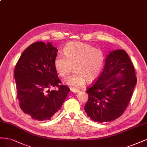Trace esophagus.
<instances>
[{
	"label": "esophagus",
	"instance_id": "esophagus-1",
	"mask_svg": "<svg viewBox=\"0 0 147 147\" xmlns=\"http://www.w3.org/2000/svg\"><path fill=\"white\" fill-rule=\"evenodd\" d=\"M71 91L73 93H78L79 92V90L76 89V88H71Z\"/></svg>",
	"mask_w": 147,
	"mask_h": 147
}]
</instances>
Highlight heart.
Instances as JSON below:
<instances>
[{"label": "heart", "mask_w": 147, "mask_h": 147, "mask_svg": "<svg viewBox=\"0 0 147 147\" xmlns=\"http://www.w3.org/2000/svg\"><path fill=\"white\" fill-rule=\"evenodd\" d=\"M104 55L99 49L80 42H69L65 46L63 54H59L54 59V67L60 77L65 78L74 72L65 80L73 87H79L95 79L101 72Z\"/></svg>", "instance_id": "1"}]
</instances>
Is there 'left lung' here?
Masks as SVG:
<instances>
[{
    "instance_id": "8db88e82",
    "label": "left lung",
    "mask_w": 147,
    "mask_h": 147,
    "mask_svg": "<svg viewBox=\"0 0 147 147\" xmlns=\"http://www.w3.org/2000/svg\"><path fill=\"white\" fill-rule=\"evenodd\" d=\"M137 82L134 65L125 50L109 52L102 72L87 89L88 99L84 110L96 122L120 117L130 101Z\"/></svg>"
}]
</instances>
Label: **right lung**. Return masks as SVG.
Here are the masks:
<instances>
[{"label": "right lung", "instance_id": "1", "mask_svg": "<svg viewBox=\"0 0 147 147\" xmlns=\"http://www.w3.org/2000/svg\"><path fill=\"white\" fill-rule=\"evenodd\" d=\"M58 50L38 41L23 52L15 68L17 98L21 110L32 119L49 120L61 107L70 89L61 83L54 67ZM57 87L55 91L50 88Z\"/></svg>", "mask_w": 147, "mask_h": 147}]
</instances>
